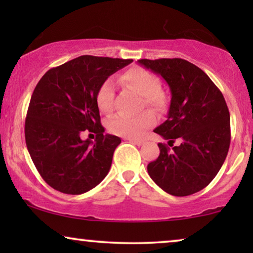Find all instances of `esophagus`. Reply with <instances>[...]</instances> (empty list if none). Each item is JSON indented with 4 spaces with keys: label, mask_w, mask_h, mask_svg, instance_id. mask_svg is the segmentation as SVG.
Segmentation results:
<instances>
[{
    "label": "esophagus",
    "mask_w": 253,
    "mask_h": 253,
    "mask_svg": "<svg viewBox=\"0 0 253 253\" xmlns=\"http://www.w3.org/2000/svg\"><path fill=\"white\" fill-rule=\"evenodd\" d=\"M126 139L129 140L130 143H132V144H136V145H138V146H140V145L144 143L143 140H140V139H136V138H126Z\"/></svg>",
    "instance_id": "1"
}]
</instances>
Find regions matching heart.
<instances>
[{
	"label": "heart",
	"instance_id": "heart-1",
	"mask_svg": "<svg viewBox=\"0 0 253 253\" xmlns=\"http://www.w3.org/2000/svg\"><path fill=\"white\" fill-rule=\"evenodd\" d=\"M120 82L123 86L132 88L138 94L144 96V105L148 108L162 112L167 106V99L161 91L160 79L146 69H129L121 76ZM95 102L100 112L103 114H110L114 110L115 86L110 79H107L99 86ZM155 121L157 119L151 112L141 113L137 116L119 115L109 121L108 129L117 136L140 137L145 131L154 126Z\"/></svg>",
	"mask_w": 253,
	"mask_h": 253
}]
</instances>
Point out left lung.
<instances>
[{"label": "left lung", "mask_w": 253, "mask_h": 253, "mask_svg": "<svg viewBox=\"0 0 253 253\" xmlns=\"http://www.w3.org/2000/svg\"><path fill=\"white\" fill-rule=\"evenodd\" d=\"M138 63L160 75L171 93L167 120L154 129L168 143L158 144L160 155L147 165L148 175L169 195L198 192L215 177L229 150L226 100L202 69L182 58H144Z\"/></svg>", "instance_id": "1"}]
</instances>
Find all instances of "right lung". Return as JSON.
<instances>
[{
    "instance_id": "add662e5",
    "label": "right lung",
    "mask_w": 253,
    "mask_h": 253,
    "mask_svg": "<svg viewBox=\"0 0 253 253\" xmlns=\"http://www.w3.org/2000/svg\"><path fill=\"white\" fill-rule=\"evenodd\" d=\"M132 60L83 55L48 70L34 88L25 140L43 181L57 191L81 195L108 174L121 138L103 134L95 94L99 86ZM87 129L96 141H83Z\"/></svg>"
}]
</instances>
